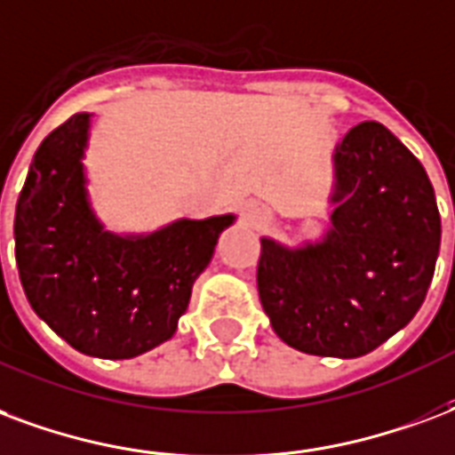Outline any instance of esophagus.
I'll use <instances>...</instances> for the list:
<instances>
[{
    "instance_id": "1",
    "label": "esophagus",
    "mask_w": 455,
    "mask_h": 455,
    "mask_svg": "<svg viewBox=\"0 0 455 455\" xmlns=\"http://www.w3.org/2000/svg\"><path fill=\"white\" fill-rule=\"evenodd\" d=\"M243 214H245V221L251 224V227L255 228H260L265 227L267 221H270V212H267V207L265 204H260V202H245V207H243Z\"/></svg>"
}]
</instances>
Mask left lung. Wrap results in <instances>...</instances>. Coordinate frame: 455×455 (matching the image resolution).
I'll use <instances>...</instances> for the list:
<instances>
[{"mask_svg": "<svg viewBox=\"0 0 455 455\" xmlns=\"http://www.w3.org/2000/svg\"><path fill=\"white\" fill-rule=\"evenodd\" d=\"M325 202L331 217L318 238H260L258 294L289 347L355 359L419 311L442 217L425 166L381 123L356 124L335 147Z\"/></svg>", "mask_w": 455, "mask_h": 455, "instance_id": "1", "label": "left lung"}]
</instances>
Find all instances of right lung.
Returning <instances> with one entry per match:
<instances>
[{"instance_id": "obj_1", "label": "right lung", "mask_w": 455, "mask_h": 455, "mask_svg": "<svg viewBox=\"0 0 455 455\" xmlns=\"http://www.w3.org/2000/svg\"><path fill=\"white\" fill-rule=\"evenodd\" d=\"M91 117H69L30 161L13 219L16 265L30 308L76 352L132 359L176 335L236 214L176 219L149 234L106 228L84 164Z\"/></svg>"}]
</instances>
